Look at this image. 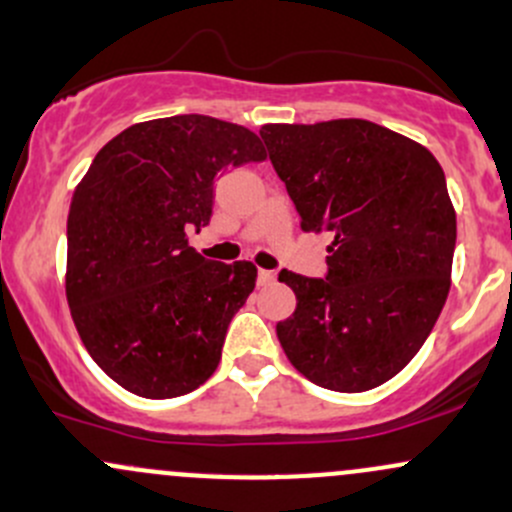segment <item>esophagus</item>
I'll list each match as a JSON object with an SVG mask.
<instances>
[{
  "instance_id": "34e87169",
  "label": "esophagus",
  "mask_w": 512,
  "mask_h": 512,
  "mask_svg": "<svg viewBox=\"0 0 512 512\" xmlns=\"http://www.w3.org/2000/svg\"><path fill=\"white\" fill-rule=\"evenodd\" d=\"M274 279H277V274L274 272H269V269H260V272H257V284H272Z\"/></svg>"
}]
</instances>
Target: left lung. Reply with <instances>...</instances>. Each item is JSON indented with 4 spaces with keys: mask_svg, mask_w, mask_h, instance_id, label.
Wrapping results in <instances>:
<instances>
[{
    "mask_svg": "<svg viewBox=\"0 0 512 512\" xmlns=\"http://www.w3.org/2000/svg\"><path fill=\"white\" fill-rule=\"evenodd\" d=\"M306 233H330L328 277L284 269L296 311L277 323L308 381L359 393L418 355L452 284L457 213L428 148L364 119L260 131Z\"/></svg>",
    "mask_w": 512,
    "mask_h": 512,
    "instance_id": "left-lung-1",
    "label": "left lung"
}]
</instances>
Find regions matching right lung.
Segmentation results:
<instances>
[{
	"instance_id": "right-lung-1",
	"label": "right lung",
	"mask_w": 512,
	"mask_h": 512,
	"mask_svg": "<svg viewBox=\"0 0 512 512\" xmlns=\"http://www.w3.org/2000/svg\"><path fill=\"white\" fill-rule=\"evenodd\" d=\"M265 157L250 128L170 116L111 138L75 187L67 303L89 355L126 391L184 396L216 372L257 267L206 260L187 230L211 221L223 172Z\"/></svg>"
}]
</instances>
